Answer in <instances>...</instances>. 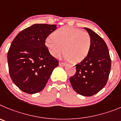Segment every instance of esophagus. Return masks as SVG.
<instances>
[{
  "label": "esophagus",
  "mask_w": 121,
  "mask_h": 121,
  "mask_svg": "<svg viewBox=\"0 0 121 121\" xmlns=\"http://www.w3.org/2000/svg\"><path fill=\"white\" fill-rule=\"evenodd\" d=\"M59 65H60V66H66L67 64H66V63H62V62H60Z\"/></svg>",
  "instance_id": "1"
}]
</instances>
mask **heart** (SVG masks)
<instances>
[{"label":"heart","instance_id":"obj_1","mask_svg":"<svg viewBox=\"0 0 121 121\" xmlns=\"http://www.w3.org/2000/svg\"><path fill=\"white\" fill-rule=\"evenodd\" d=\"M49 52L53 56L66 53L65 57L73 63H78L86 58L90 52L92 39L88 32L71 26L59 28L46 37L44 42Z\"/></svg>","mask_w":121,"mask_h":121}]
</instances>
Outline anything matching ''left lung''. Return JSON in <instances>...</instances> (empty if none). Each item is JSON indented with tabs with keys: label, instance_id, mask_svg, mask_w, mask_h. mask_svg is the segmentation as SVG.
<instances>
[{
	"label": "left lung",
	"instance_id": "obj_1",
	"mask_svg": "<svg viewBox=\"0 0 121 121\" xmlns=\"http://www.w3.org/2000/svg\"><path fill=\"white\" fill-rule=\"evenodd\" d=\"M92 45L84 60L75 65L76 73L70 78L73 90L84 96H91L105 86L110 72L111 59L106 43L101 37L87 28Z\"/></svg>",
	"mask_w": 121,
	"mask_h": 121
}]
</instances>
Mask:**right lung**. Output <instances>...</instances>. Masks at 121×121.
<instances>
[{
  "label": "right lung",
  "mask_w": 121,
  "mask_h": 121,
  "mask_svg": "<svg viewBox=\"0 0 121 121\" xmlns=\"http://www.w3.org/2000/svg\"><path fill=\"white\" fill-rule=\"evenodd\" d=\"M56 29L55 25L34 24L19 32L12 42L7 55L9 75L23 92L34 94L42 91L58 66L44 44Z\"/></svg>",
  "instance_id": "add662e5"
}]
</instances>
